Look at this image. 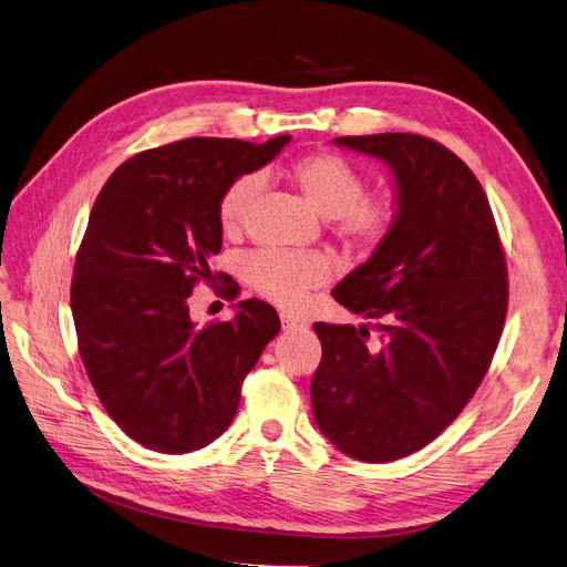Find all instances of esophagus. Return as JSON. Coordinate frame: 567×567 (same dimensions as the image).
<instances>
[{
	"label": "esophagus",
	"mask_w": 567,
	"mask_h": 567,
	"mask_svg": "<svg viewBox=\"0 0 567 567\" xmlns=\"http://www.w3.org/2000/svg\"><path fill=\"white\" fill-rule=\"evenodd\" d=\"M281 323H284V329H286V331H288V329H307V323H305V321H300L298 317L288 315V312H281Z\"/></svg>",
	"instance_id": "1"
}]
</instances>
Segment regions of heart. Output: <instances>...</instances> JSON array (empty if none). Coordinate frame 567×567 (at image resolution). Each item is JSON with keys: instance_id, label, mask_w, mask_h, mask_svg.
Wrapping results in <instances>:
<instances>
[{"instance_id": "obj_1", "label": "heart", "mask_w": 567, "mask_h": 567, "mask_svg": "<svg viewBox=\"0 0 567 567\" xmlns=\"http://www.w3.org/2000/svg\"><path fill=\"white\" fill-rule=\"evenodd\" d=\"M281 175L293 184L305 200L331 219V231L340 246L369 255L385 244L398 225V200L388 194H364L367 179L354 163L333 151H312L288 163ZM260 192V177H236L219 200V227L227 236H238L250 219L252 203ZM319 257L290 255L284 250H257L244 262V277L255 293L279 307H298L307 290L326 281Z\"/></svg>"}]
</instances>
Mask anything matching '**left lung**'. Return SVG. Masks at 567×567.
Listing matches in <instances>:
<instances>
[{"label":"left lung","instance_id":"left-lung-1","mask_svg":"<svg viewBox=\"0 0 567 567\" xmlns=\"http://www.w3.org/2000/svg\"><path fill=\"white\" fill-rule=\"evenodd\" d=\"M385 161L398 179V225L342 279L333 298L379 323H323L312 375L319 431L357 461L423 450L471 402L508 310L506 255L483 184L456 153L421 134L338 136Z\"/></svg>","mask_w":567,"mask_h":567}]
</instances>
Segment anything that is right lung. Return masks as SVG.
I'll list each match as a JSON object with an SVG mask.
<instances>
[{"mask_svg":"<svg viewBox=\"0 0 567 567\" xmlns=\"http://www.w3.org/2000/svg\"><path fill=\"white\" fill-rule=\"evenodd\" d=\"M288 142L192 136L148 148L94 200L71 284L78 348L109 416L146 450L186 454L225 433L246 375L281 329L257 298L198 329L188 298L213 279L221 194ZM227 298H238L234 279Z\"/></svg>","mask_w":567,"mask_h":567,"instance_id":"1","label":"right lung"}]
</instances>
